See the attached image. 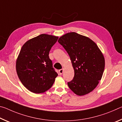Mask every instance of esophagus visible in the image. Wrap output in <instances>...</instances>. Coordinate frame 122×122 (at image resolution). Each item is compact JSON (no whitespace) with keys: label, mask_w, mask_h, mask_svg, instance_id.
Returning <instances> with one entry per match:
<instances>
[{"label":"esophagus","mask_w":122,"mask_h":122,"mask_svg":"<svg viewBox=\"0 0 122 122\" xmlns=\"http://www.w3.org/2000/svg\"><path fill=\"white\" fill-rule=\"evenodd\" d=\"M63 69H60V70H59V73H60V74H61L63 73Z\"/></svg>","instance_id":"1"}]
</instances>
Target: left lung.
<instances>
[{
	"mask_svg": "<svg viewBox=\"0 0 122 122\" xmlns=\"http://www.w3.org/2000/svg\"><path fill=\"white\" fill-rule=\"evenodd\" d=\"M58 42L68 54L74 70L69 88L78 96L89 94L102 77L105 59L102 51L90 38L75 32L61 36Z\"/></svg>",
	"mask_w": 122,
	"mask_h": 122,
	"instance_id": "8db88e82",
	"label": "left lung"
}]
</instances>
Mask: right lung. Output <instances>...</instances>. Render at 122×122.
Segmentation results:
<instances>
[{
	"instance_id": "obj_1",
	"label": "right lung",
	"mask_w": 122,
	"mask_h": 122,
	"mask_svg": "<svg viewBox=\"0 0 122 122\" xmlns=\"http://www.w3.org/2000/svg\"><path fill=\"white\" fill-rule=\"evenodd\" d=\"M59 37L42 34L22 46L16 61V71L22 84L33 93L49 89L58 75L53 68L49 52Z\"/></svg>"
}]
</instances>
